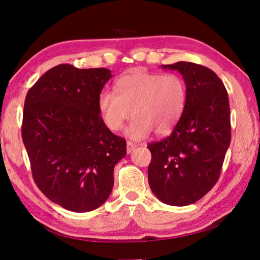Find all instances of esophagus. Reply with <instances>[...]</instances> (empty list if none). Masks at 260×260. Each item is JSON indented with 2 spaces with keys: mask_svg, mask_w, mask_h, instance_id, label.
<instances>
[{
  "mask_svg": "<svg viewBox=\"0 0 260 260\" xmlns=\"http://www.w3.org/2000/svg\"><path fill=\"white\" fill-rule=\"evenodd\" d=\"M136 147H137V144H135L133 142H130V141H128V142H127V153L130 154Z\"/></svg>",
  "mask_w": 260,
  "mask_h": 260,
  "instance_id": "esophagus-1",
  "label": "esophagus"
}]
</instances>
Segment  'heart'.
I'll list each match as a JSON object with an SVG mask.
<instances>
[{
  "label": "heart",
  "instance_id": "1",
  "mask_svg": "<svg viewBox=\"0 0 260 260\" xmlns=\"http://www.w3.org/2000/svg\"><path fill=\"white\" fill-rule=\"evenodd\" d=\"M116 91H104L99 111L106 127L118 131L133 117L125 129L132 140H143L154 131L157 136L171 132L183 114L185 84L178 75L133 69L116 82Z\"/></svg>",
  "mask_w": 260,
  "mask_h": 260
}]
</instances>
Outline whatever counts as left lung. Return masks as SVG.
Masks as SVG:
<instances>
[{"label": "left lung", "mask_w": 260, "mask_h": 260, "mask_svg": "<svg viewBox=\"0 0 260 260\" xmlns=\"http://www.w3.org/2000/svg\"><path fill=\"white\" fill-rule=\"evenodd\" d=\"M178 70L186 86L182 116L171 135L147 145L148 183L160 202L186 206L217 183L231 142L230 106L222 81L209 68L190 61L162 65Z\"/></svg>", "instance_id": "obj_1"}]
</instances>
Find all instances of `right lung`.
<instances>
[{
	"instance_id": "add662e5",
	"label": "right lung",
	"mask_w": 260,
	"mask_h": 260,
	"mask_svg": "<svg viewBox=\"0 0 260 260\" xmlns=\"http://www.w3.org/2000/svg\"><path fill=\"white\" fill-rule=\"evenodd\" d=\"M112 78L106 68L61 64L29 89L21 125L37 186L65 209L84 212L106 202L125 140L109 130L99 98Z\"/></svg>"
}]
</instances>
